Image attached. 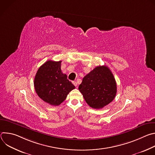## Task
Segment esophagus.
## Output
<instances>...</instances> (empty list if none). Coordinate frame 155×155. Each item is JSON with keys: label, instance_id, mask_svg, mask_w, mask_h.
<instances>
[{"label": "esophagus", "instance_id": "34e87169", "mask_svg": "<svg viewBox=\"0 0 155 155\" xmlns=\"http://www.w3.org/2000/svg\"><path fill=\"white\" fill-rule=\"evenodd\" d=\"M72 83H73V84H74V86H77V85H78V84H77V83L76 81H73Z\"/></svg>", "mask_w": 155, "mask_h": 155}]
</instances>
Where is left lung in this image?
<instances>
[{"label": "left lung", "instance_id": "1", "mask_svg": "<svg viewBox=\"0 0 155 155\" xmlns=\"http://www.w3.org/2000/svg\"><path fill=\"white\" fill-rule=\"evenodd\" d=\"M117 88L111 71L107 66L102 65L97 66L84 77L78 90L88 105L100 109L114 99Z\"/></svg>", "mask_w": 155, "mask_h": 155}]
</instances>
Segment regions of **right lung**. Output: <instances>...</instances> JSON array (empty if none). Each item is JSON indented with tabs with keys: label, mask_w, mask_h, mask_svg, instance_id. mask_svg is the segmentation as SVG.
I'll return each instance as SVG.
<instances>
[{
	"label": "right lung",
	"mask_w": 155,
	"mask_h": 155,
	"mask_svg": "<svg viewBox=\"0 0 155 155\" xmlns=\"http://www.w3.org/2000/svg\"><path fill=\"white\" fill-rule=\"evenodd\" d=\"M61 61H47L38 69L34 78L35 90L40 99L51 105H59L75 86L61 69Z\"/></svg>",
	"instance_id": "add662e5"
}]
</instances>
